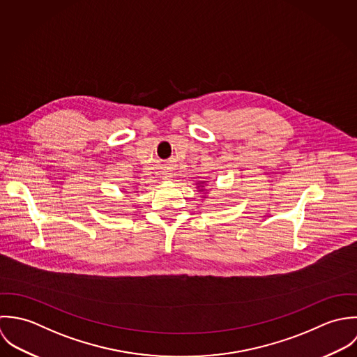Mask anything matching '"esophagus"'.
<instances>
[{"instance_id":"esophagus-1","label":"esophagus","mask_w":357,"mask_h":357,"mask_svg":"<svg viewBox=\"0 0 357 357\" xmlns=\"http://www.w3.org/2000/svg\"><path fill=\"white\" fill-rule=\"evenodd\" d=\"M171 178V175L169 174H164V176H162V179H165V181H168Z\"/></svg>"}]
</instances>
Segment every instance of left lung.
<instances>
[{"instance_id": "obj_1", "label": "left lung", "mask_w": 357, "mask_h": 357, "mask_svg": "<svg viewBox=\"0 0 357 357\" xmlns=\"http://www.w3.org/2000/svg\"><path fill=\"white\" fill-rule=\"evenodd\" d=\"M200 186H202V188H203V185H202V183H200V185H199V188H200ZM202 190H203V189H202Z\"/></svg>"}]
</instances>
